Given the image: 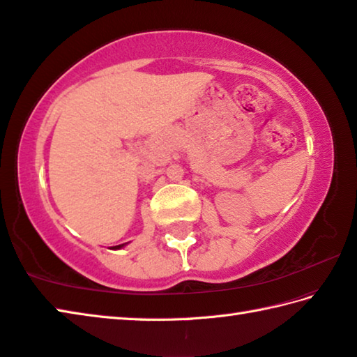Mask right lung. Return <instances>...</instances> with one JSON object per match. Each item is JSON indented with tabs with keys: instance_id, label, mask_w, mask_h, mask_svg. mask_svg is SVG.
<instances>
[{
	"instance_id": "obj_1",
	"label": "right lung",
	"mask_w": 357,
	"mask_h": 357,
	"mask_svg": "<svg viewBox=\"0 0 357 357\" xmlns=\"http://www.w3.org/2000/svg\"><path fill=\"white\" fill-rule=\"evenodd\" d=\"M128 245V242L126 243H121V245H115V246H111V250H121L123 246H126Z\"/></svg>"
}]
</instances>
